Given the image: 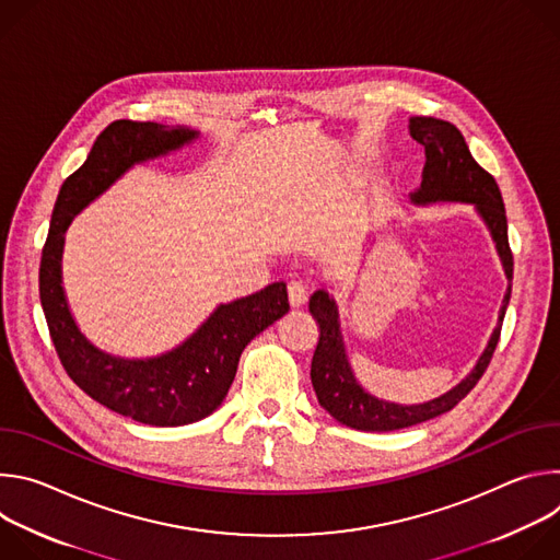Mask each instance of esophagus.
Here are the masks:
<instances>
[{
    "label": "esophagus",
    "instance_id": "34e87169",
    "mask_svg": "<svg viewBox=\"0 0 560 560\" xmlns=\"http://www.w3.org/2000/svg\"><path fill=\"white\" fill-rule=\"evenodd\" d=\"M288 299H290L292 307H301L307 301V292L299 281H290L288 283Z\"/></svg>",
    "mask_w": 560,
    "mask_h": 560
}]
</instances>
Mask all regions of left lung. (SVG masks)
Here are the masks:
<instances>
[{
  "mask_svg": "<svg viewBox=\"0 0 560 560\" xmlns=\"http://www.w3.org/2000/svg\"><path fill=\"white\" fill-rule=\"evenodd\" d=\"M410 135L425 148L423 182L417 192L410 195L415 203H434V201H463L474 203L476 212L483 217L486 225L492 232L499 257L505 268L508 281L514 275V257L508 242V217L503 197L497 179L476 164L460 130L443 119L434 117H412ZM512 283L508 285L499 326L494 328L490 343L481 359L476 361L474 370L450 392L439 398H432L421 406H398L387 404L381 398L368 394L354 378L352 368L346 357L343 337L339 330V312L335 299L326 290H316L310 296V314L318 326V341L312 357L310 378L316 392L318 404L326 408L339 423L361 430V432H392L404 430L423 421H430L439 415L450 412L458 401L469 394L488 370L497 343L501 339L503 316L510 303Z\"/></svg>",
  "mask_w": 560,
  "mask_h": 560,
  "instance_id": "left-lung-1",
  "label": "left lung"
}]
</instances>
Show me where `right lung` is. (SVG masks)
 <instances>
[{
    "label": "right lung",
    "mask_w": 560,
    "mask_h": 560,
    "mask_svg": "<svg viewBox=\"0 0 560 560\" xmlns=\"http://www.w3.org/2000/svg\"><path fill=\"white\" fill-rule=\"evenodd\" d=\"M197 135L154 121H113L84 166L61 184L39 264V299L66 374L104 408L159 428L201 421L221 406L244 348L290 310L285 283L219 305L190 339L162 357L119 359L97 350L72 322L61 288L63 232L130 166L182 148Z\"/></svg>",
    "instance_id": "right-lung-1"
}]
</instances>
